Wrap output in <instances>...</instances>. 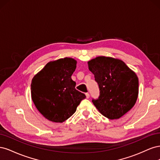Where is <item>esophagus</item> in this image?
I'll list each match as a JSON object with an SVG mask.
<instances>
[{"label":"esophagus","instance_id":"1","mask_svg":"<svg viewBox=\"0 0 160 160\" xmlns=\"http://www.w3.org/2000/svg\"><path fill=\"white\" fill-rule=\"evenodd\" d=\"M85 95H86V98L87 99H89V94L88 93H86Z\"/></svg>","mask_w":160,"mask_h":160}]
</instances>
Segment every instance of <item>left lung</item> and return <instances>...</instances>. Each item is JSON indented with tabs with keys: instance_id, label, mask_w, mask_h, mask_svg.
Wrapping results in <instances>:
<instances>
[{
	"instance_id": "obj_1",
	"label": "left lung",
	"mask_w": 160,
	"mask_h": 160,
	"mask_svg": "<svg viewBox=\"0 0 160 160\" xmlns=\"http://www.w3.org/2000/svg\"><path fill=\"white\" fill-rule=\"evenodd\" d=\"M89 69L98 83L99 98L92 102L109 119L122 117L136 102L138 77L125 62L112 57L99 56L88 61Z\"/></svg>"
}]
</instances>
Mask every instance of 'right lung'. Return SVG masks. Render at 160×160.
Listing matches in <instances>:
<instances>
[{
	"instance_id": "1",
	"label": "right lung",
	"mask_w": 160,
	"mask_h": 160,
	"mask_svg": "<svg viewBox=\"0 0 160 160\" xmlns=\"http://www.w3.org/2000/svg\"><path fill=\"white\" fill-rule=\"evenodd\" d=\"M76 65V60L69 57L51 61L32 79V100L38 111L51 122H65L86 98L75 89L76 83L71 79Z\"/></svg>"
}]
</instances>
